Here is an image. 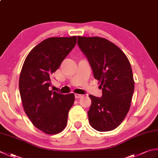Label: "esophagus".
Instances as JSON below:
<instances>
[{"label":"esophagus","instance_id":"esophagus-1","mask_svg":"<svg viewBox=\"0 0 158 158\" xmlns=\"http://www.w3.org/2000/svg\"><path fill=\"white\" fill-rule=\"evenodd\" d=\"M83 95H81V94H75V98H81V97H82Z\"/></svg>","mask_w":158,"mask_h":158}]
</instances>
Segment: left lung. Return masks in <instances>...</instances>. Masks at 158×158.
Wrapping results in <instances>:
<instances>
[{
    "mask_svg": "<svg viewBox=\"0 0 158 158\" xmlns=\"http://www.w3.org/2000/svg\"><path fill=\"white\" fill-rule=\"evenodd\" d=\"M77 38L94 77L101 81L103 94L101 97L89 96V124L98 131H112L123 121L131 106L134 81L130 62L121 49L109 40L99 37Z\"/></svg>",
    "mask_w": 158,
    "mask_h": 158,
    "instance_id": "1",
    "label": "left lung"
}]
</instances>
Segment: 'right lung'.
Returning <instances> with one entry per match:
<instances>
[{"instance_id":"1","label":"right lung","mask_w":158,"mask_h":158,"mask_svg":"<svg viewBox=\"0 0 158 158\" xmlns=\"http://www.w3.org/2000/svg\"><path fill=\"white\" fill-rule=\"evenodd\" d=\"M77 37L50 38L35 46L22 68L19 90L23 107L33 125L47 134L65 128L75 94L50 90L51 75L75 47Z\"/></svg>"}]
</instances>
